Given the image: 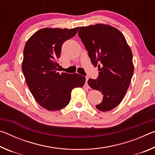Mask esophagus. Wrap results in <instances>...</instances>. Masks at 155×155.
I'll return each instance as SVG.
<instances>
[{"instance_id": "obj_1", "label": "esophagus", "mask_w": 155, "mask_h": 155, "mask_svg": "<svg viewBox=\"0 0 155 155\" xmlns=\"http://www.w3.org/2000/svg\"><path fill=\"white\" fill-rule=\"evenodd\" d=\"M88 79H89V78H88L87 77H86V83H85V87H87V88H90V87H89V85H88V84H87V81H88Z\"/></svg>"}]
</instances>
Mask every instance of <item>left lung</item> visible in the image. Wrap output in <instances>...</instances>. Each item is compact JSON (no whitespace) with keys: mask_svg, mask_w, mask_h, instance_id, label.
<instances>
[{"mask_svg":"<svg viewBox=\"0 0 155 155\" xmlns=\"http://www.w3.org/2000/svg\"><path fill=\"white\" fill-rule=\"evenodd\" d=\"M78 35L91 64L98 68V77L87 81L91 88L103 95L96 107L101 111H110L121 103L129 87L134 71L132 52L122 33L111 26L82 27Z\"/></svg>","mask_w":155,"mask_h":155,"instance_id":"1","label":"left lung"}]
</instances>
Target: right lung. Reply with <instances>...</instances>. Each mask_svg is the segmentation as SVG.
I'll return each instance as SVG.
<instances>
[{"label":"right lung","instance_id":"1","mask_svg":"<svg viewBox=\"0 0 155 155\" xmlns=\"http://www.w3.org/2000/svg\"><path fill=\"white\" fill-rule=\"evenodd\" d=\"M78 29L42 28L34 33L25 46L22 69L25 80L36 101L49 111L66 107L73 89L85 84L83 76L57 71L63 44L73 38Z\"/></svg>","mask_w":155,"mask_h":155}]
</instances>
